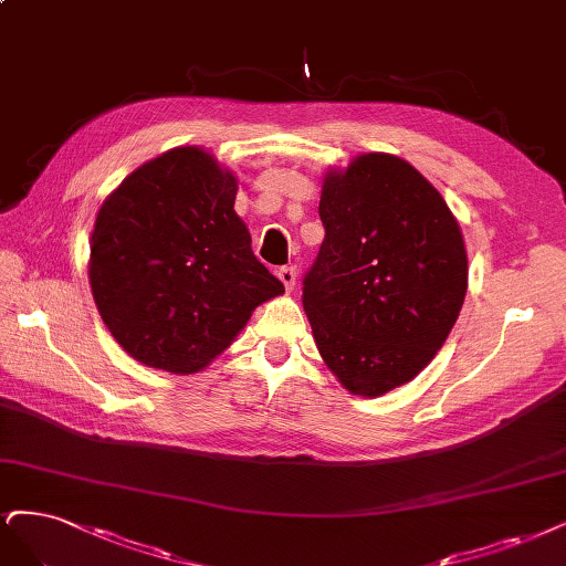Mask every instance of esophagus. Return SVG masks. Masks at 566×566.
I'll use <instances>...</instances> for the list:
<instances>
[{"label":"esophagus","instance_id":"obj_1","mask_svg":"<svg viewBox=\"0 0 566 566\" xmlns=\"http://www.w3.org/2000/svg\"><path fill=\"white\" fill-rule=\"evenodd\" d=\"M279 279L283 281V285L287 290H292V287H295V283H297V269L295 266H281L279 269Z\"/></svg>","mask_w":566,"mask_h":566}]
</instances>
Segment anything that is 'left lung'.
Segmentation results:
<instances>
[{"label":"left lung","instance_id":"left-lung-1","mask_svg":"<svg viewBox=\"0 0 566 566\" xmlns=\"http://www.w3.org/2000/svg\"><path fill=\"white\" fill-rule=\"evenodd\" d=\"M325 239L302 281L323 360L358 396L415 379L454 327L469 285L459 222L438 189L391 154L329 172Z\"/></svg>","mask_w":566,"mask_h":566}]
</instances>
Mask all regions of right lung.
<instances>
[{"mask_svg": "<svg viewBox=\"0 0 566 566\" xmlns=\"http://www.w3.org/2000/svg\"><path fill=\"white\" fill-rule=\"evenodd\" d=\"M237 180L197 147L147 161L95 218L91 287L114 339L149 367L199 373L283 283L233 212Z\"/></svg>", "mask_w": 566, "mask_h": 566, "instance_id": "add662e5", "label": "right lung"}]
</instances>
